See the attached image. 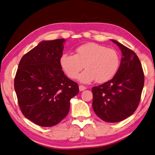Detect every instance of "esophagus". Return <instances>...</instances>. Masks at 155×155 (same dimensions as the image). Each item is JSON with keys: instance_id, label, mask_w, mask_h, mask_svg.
<instances>
[{"instance_id": "obj_1", "label": "esophagus", "mask_w": 155, "mask_h": 155, "mask_svg": "<svg viewBox=\"0 0 155 155\" xmlns=\"http://www.w3.org/2000/svg\"><path fill=\"white\" fill-rule=\"evenodd\" d=\"M79 89H80V91H82L85 90V89H86V87H85V86H84V85H80V86H79Z\"/></svg>"}]
</instances>
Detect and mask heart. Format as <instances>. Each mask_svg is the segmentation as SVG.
I'll list each match as a JSON object with an SVG mask.
<instances>
[{"label":"heart","instance_id":"obj_1","mask_svg":"<svg viewBox=\"0 0 155 155\" xmlns=\"http://www.w3.org/2000/svg\"><path fill=\"white\" fill-rule=\"evenodd\" d=\"M60 64L63 70L71 79H75L83 68H87L79 75L85 84L96 80L104 83L111 80L118 70L119 58L117 51L97 43L89 42L78 47L76 54H64Z\"/></svg>","mask_w":155,"mask_h":155}]
</instances>
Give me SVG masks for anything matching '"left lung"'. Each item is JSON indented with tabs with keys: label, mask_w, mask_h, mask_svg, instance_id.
Here are the masks:
<instances>
[{
	"label": "left lung",
	"mask_w": 155,
	"mask_h": 155,
	"mask_svg": "<svg viewBox=\"0 0 155 155\" xmlns=\"http://www.w3.org/2000/svg\"><path fill=\"white\" fill-rule=\"evenodd\" d=\"M122 52L121 64L111 80L92 88L94 111L108 123L121 121L133 114L140 100L145 75L137 54L111 40Z\"/></svg>",
	"instance_id": "8db88e82"
}]
</instances>
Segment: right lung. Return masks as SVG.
<instances>
[{"label": "right lung", "mask_w": 155, "mask_h": 155, "mask_svg": "<svg viewBox=\"0 0 155 155\" xmlns=\"http://www.w3.org/2000/svg\"><path fill=\"white\" fill-rule=\"evenodd\" d=\"M65 39L42 41L20 60L15 89L22 114L42 127L57 125L70 110L78 85L61 70Z\"/></svg>", "instance_id": "1"}]
</instances>
